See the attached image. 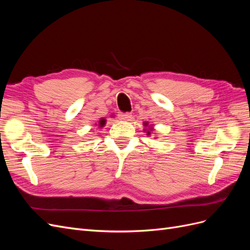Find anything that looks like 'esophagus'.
<instances>
[{"instance_id":"obj_1","label":"esophagus","mask_w":250,"mask_h":250,"mask_svg":"<svg viewBox=\"0 0 250 250\" xmlns=\"http://www.w3.org/2000/svg\"><path fill=\"white\" fill-rule=\"evenodd\" d=\"M120 119L123 120V121H127V122H129V121H132V115L130 112H125V113H121L120 115Z\"/></svg>"}]
</instances>
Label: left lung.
<instances>
[{"label": "left lung", "mask_w": 250, "mask_h": 250, "mask_svg": "<svg viewBox=\"0 0 250 250\" xmlns=\"http://www.w3.org/2000/svg\"><path fill=\"white\" fill-rule=\"evenodd\" d=\"M145 125H146V124H145ZM147 133H148V135H149V133H150V130H148V132H147Z\"/></svg>", "instance_id": "obj_1"}]
</instances>
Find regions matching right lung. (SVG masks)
Segmentation results:
<instances>
[{
    "label": "right lung",
    "instance_id": "add662e5",
    "mask_svg": "<svg viewBox=\"0 0 250 250\" xmlns=\"http://www.w3.org/2000/svg\"><path fill=\"white\" fill-rule=\"evenodd\" d=\"M105 125V119H101L100 121H99V126L100 127H103Z\"/></svg>",
    "mask_w": 250,
    "mask_h": 250
}]
</instances>
